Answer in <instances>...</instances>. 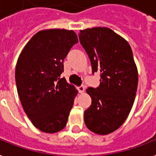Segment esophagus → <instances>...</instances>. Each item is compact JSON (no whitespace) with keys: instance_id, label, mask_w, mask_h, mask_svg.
I'll return each mask as SVG.
<instances>
[{"instance_id":"obj_1","label":"esophagus","mask_w":156,"mask_h":156,"mask_svg":"<svg viewBox=\"0 0 156 156\" xmlns=\"http://www.w3.org/2000/svg\"><path fill=\"white\" fill-rule=\"evenodd\" d=\"M78 91H79V92H80V93L84 92V90H85V86H84V85L79 86V87H78Z\"/></svg>"}]
</instances>
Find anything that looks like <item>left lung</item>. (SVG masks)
Here are the masks:
<instances>
[{"label":"left lung","instance_id":"8db88e82","mask_svg":"<svg viewBox=\"0 0 156 156\" xmlns=\"http://www.w3.org/2000/svg\"><path fill=\"white\" fill-rule=\"evenodd\" d=\"M80 44L90 58L92 73H100V84L88 87L91 105L84 112L87 127L108 134L120 127L133 107L138 74L133 52L124 38L107 27L80 30Z\"/></svg>","mask_w":156,"mask_h":156}]
</instances>
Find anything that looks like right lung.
Instances as JSON below:
<instances>
[{
    "label": "right lung",
    "instance_id": "add662e5",
    "mask_svg": "<svg viewBox=\"0 0 156 156\" xmlns=\"http://www.w3.org/2000/svg\"><path fill=\"white\" fill-rule=\"evenodd\" d=\"M78 42L73 30H40L26 44L15 69L17 90L34 126L56 133L66 126L78 90L61 78L64 60Z\"/></svg>",
    "mask_w": 156,
    "mask_h": 156
}]
</instances>
